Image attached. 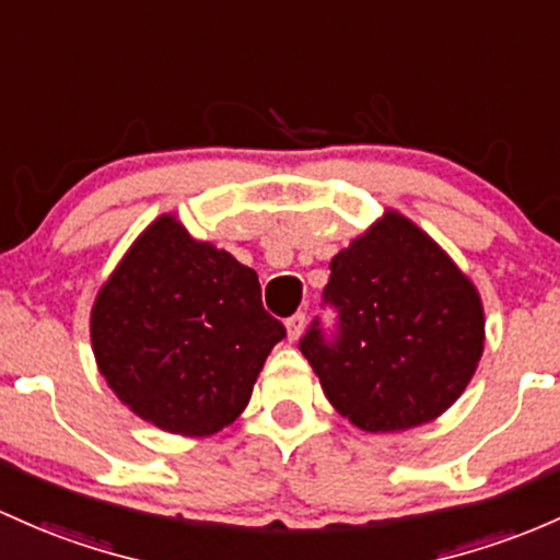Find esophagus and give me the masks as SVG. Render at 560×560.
<instances>
[{
    "label": "esophagus",
    "instance_id": "34e87169",
    "mask_svg": "<svg viewBox=\"0 0 560 560\" xmlns=\"http://www.w3.org/2000/svg\"><path fill=\"white\" fill-rule=\"evenodd\" d=\"M305 331V313H294L292 318H287V337L290 342H298Z\"/></svg>",
    "mask_w": 560,
    "mask_h": 560
}]
</instances>
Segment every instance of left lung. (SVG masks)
Here are the masks:
<instances>
[{
  "label": "left lung",
  "mask_w": 560,
  "mask_h": 560,
  "mask_svg": "<svg viewBox=\"0 0 560 560\" xmlns=\"http://www.w3.org/2000/svg\"><path fill=\"white\" fill-rule=\"evenodd\" d=\"M324 298L337 340L300 342L337 415L366 433H401L463 396L487 342L478 287L407 214H383L337 252Z\"/></svg>",
  "instance_id": "1"
}]
</instances>
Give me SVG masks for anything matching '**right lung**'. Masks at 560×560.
Masks as SVG:
<instances>
[{
    "instance_id": "add662e5",
    "label": "right lung",
    "mask_w": 560,
    "mask_h": 560,
    "mask_svg": "<svg viewBox=\"0 0 560 560\" xmlns=\"http://www.w3.org/2000/svg\"><path fill=\"white\" fill-rule=\"evenodd\" d=\"M284 324L231 252L199 242L175 212L145 225L95 294L97 372L140 420L207 439L247 409Z\"/></svg>"
}]
</instances>
